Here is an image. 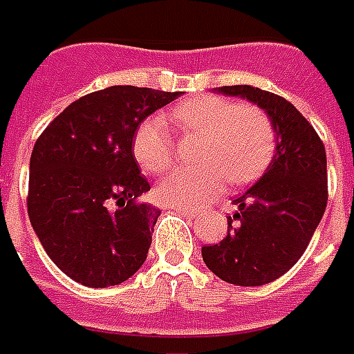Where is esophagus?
<instances>
[{
  "label": "esophagus",
  "mask_w": 354,
  "mask_h": 354,
  "mask_svg": "<svg viewBox=\"0 0 354 354\" xmlns=\"http://www.w3.org/2000/svg\"><path fill=\"white\" fill-rule=\"evenodd\" d=\"M172 209L178 211V213H182V215H185V216H191V218H194V216H196V211L189 209V207H182V205H172Z\"/></svg>",
  "instance_id": "obj_1"
}]
</instances>
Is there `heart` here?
<instances>
[{
  "mask_svg": "<svg viewBox=\"0 0 354 354\" xmlns=\"http://www.w3.org/2000/svg\"><path fill=\"white\" fill-rule=\"evenodd\" d=\"M178 127L204 133L196 167H182L158 185L160 200L171 205L200 207L221 193L226 182L244 185L266 171L275 154L274 121L255 104H235L218 95L189 99L172 108ZM132 150L145 171L161 174L174 163L165 119L150 115L139 122Z\"/></svg>",
  "mask_w": 354,
  "mask_h": 354,
  "instance_id": "b5f03b06",
  "label": "heart"
}]
</instances>
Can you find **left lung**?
<instances>
[{"mask_svg": "<svg viewBox=\"0 0 354 354\" xmlns=\"http://www.w3.org/2000/svg\"><path fill=\"white\" fill-rule=\"evenodd\" d=\"M218 91L266 110L277 147L263 178L233 200L227 235L202 248V257L226 283L261 286L286 274L307 250L329 198L327 156L313 124L283 97L246 84Z\"/></svg>", "mask_w": 354, "mask_h": 354, "instance_id": "left-lung-1", "label": "left lung"}]
</instances>
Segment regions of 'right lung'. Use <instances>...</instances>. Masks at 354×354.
Returning <instances> with one entry per match:
<instances>
[{
  "instance_id": "obj_1",
  "label": "right lung",
  "mask_w": 354,
  "mask_h": 354,
  "mask_svg": "<svg viewBox=\"0 0 354 354\" xmlns=\"http://www.w3.org/2000/svg\"><path fill=\"white\" fill-rule=\"evenodd\" d=\"M180 95L110 86L71 102L30 154L27 211L51 261L91 288L119 285L147 259L161 211L132 150L139 122Z\"/></svg>"
}]
</instances>
